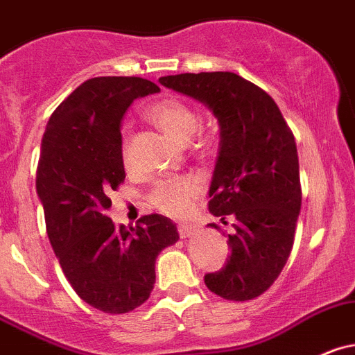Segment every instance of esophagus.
Masks as SVG:
<instances>
[{
  "label": "esophagus",
  "mask_w": 355,
  "mask_h": 355,
  "mask_svg": "<svg viewBox=\"0 0 355 355\" xmlns=\"http://www.w3.org/2000/svg\"><path fill=\"white\" fill-rule=\"evenodd\" d=\"M178 232H180V237L181 239H188V237H193V235H197V232H198V228L195 225H180L178 226Z\"/></svg>",
  "instance_id": "1"
}]
</instances>
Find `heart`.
<instances>
[{
	"mask_svg": "<svg viewBox=\"0 0 355 355\" xmlns=\"http://www.w3.org/2000/svg\"><path fill=\"white\" fill-rule=\"evenodd\" d=\"M146 114L167 136L180 143H188L197 134L198 125H200L198 114L188 104L174 97L155 103L153 106L148 107ZM121 158H123V164L129 167L130 155L127 139H123V146H121ZM198 193H200V183L195 178L180 175V178L160 181L151 191L150 200L164 214L171 218H183L191 209V204L198 197Z\"/></svg>",
	"mask_w": 355,
	"mask_h": 355,
	"instance_id": "obj_1",
	"label": "heart"
}]
</instances>
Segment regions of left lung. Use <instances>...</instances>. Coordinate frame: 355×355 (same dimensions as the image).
<instances>
[{"instance_id": "1", "label": "left lung", "mask_w": 355, "mask_h": 355, "mask_svg": "<svg viewBox=\"0 0 355 355\" xmlns=\"http://www.w3.org/2000/svg\"><path fill=\"white\" fill-rule=\"evenodd\" d=\"M167 89L204 104L219 125L209 212L234 219L232 254L205 286L225 300L263 295L284 268L302 209L295 136L275 101L228 71L162 76ZM212 228L219 226L212 223Z\"/></svg>"}]
</instances>
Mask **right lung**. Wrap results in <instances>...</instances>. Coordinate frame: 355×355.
Segmentation results:
<instances>
[{"label": "right lung", "instance_id": "1", "mask_svg": "<svg viewBox=\"0 0 355 355\" xmlns=\"http://www.w3.org/2000/svg\"><path fill=\"white\" fill-rule=\"evenodd\" d=\"M157 92L137 76L87 80L57 106L42 139L36 193L50 244L76 295L106 313L130 312L150 298L157 256L180 239L162 214L143 216L129 228L106 214L107 195L125 180V111Z\"/></svg>", "mask_w": 355, "mask_h": 355}]
</instances>
